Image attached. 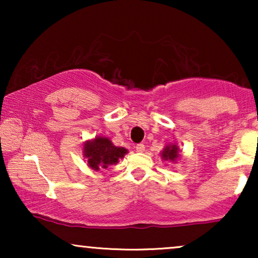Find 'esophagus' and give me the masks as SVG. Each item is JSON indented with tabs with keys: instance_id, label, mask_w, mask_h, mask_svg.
I'll return each instance as SVG.
<instances>
[{
	"instance_id": "34e87169",
	"label": "esophagus",
	"mask_w": 258,
	"mask_h": 258,
	"mask_svg": "<svg viewBox=\"0 0 258 258\" xmlns=\"http://www.w3.org/2000/svg\"><path fill=\"white\" fill-rule=\"evenodd\" d=\"M136 151H139V153H143L144 149H146V146H144L143 143H139L136 144Z\"/></svg>"
}]
</instances>
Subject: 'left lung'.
<instances>
[{"label": "left lung", "instance_id": "left-lung-1", "mask_svg": "<svg viewBox=\"0 0 258 258\" xmlns=\"http://www.w3.org/2000/svg\"><path fill=\"white\" fill-rule=\"evenodd\" d=\"M162 157L165 161H176V158L178 157V148L175 146L167 147L162 151Z\"/></svg>", "mask_w": 258, "mask_h": 258}]
</instances>
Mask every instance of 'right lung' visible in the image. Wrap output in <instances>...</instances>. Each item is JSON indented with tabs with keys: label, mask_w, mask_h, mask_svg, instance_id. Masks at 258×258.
Wrapping results in <instances>:
<instances>
[{
	"label": "right lung",
	"mask_w": 258,
	"mask_h": 258,
	"mask_svg": "<svg viewBox=\"0 0 258 258\" xmlns=\"http://www.w3.org/2000/svg\"><path fill=\"white\" fill-rule=\"evenodd\" d=\"M126 153L128 150L124 148L115 147L110 140L104 137H97L84 146V156L88 158V164L94 170L116 164Z\"/></svg>",
	"instance_id": "1"
}]
</instances>
